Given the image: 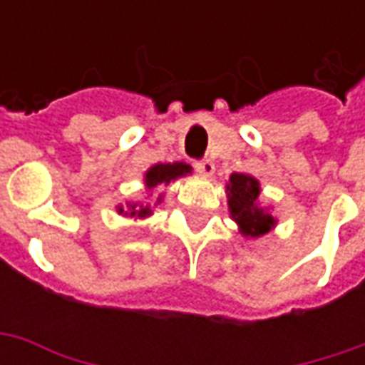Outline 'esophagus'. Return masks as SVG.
I'll return each instance as SVG.
<instances>
[{
	"instance_id": "obj_1",
	"label": "esophagus",
	"mask_w": 365,
	"mask_h": 365,
	"mask_svg": "<svg viewBox=\"0 0 365 365\" xmlns=\"http://www.w3.org/2000/svg\"><path fill=\"white\" fill-rule=\"evenodd\" d=\"M193 166H195V170H197L201 175H211L215 172V164L211 160H195Z\"/></svg>"
}]
</instances>
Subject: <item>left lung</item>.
<instances>
[{
  "label": "left lung",
  "instance_id": "left-lung-1",
  "mask_svg": "<svg viewBox=\"0 0 365 365\" xmlns=\"http://www.w3.org/2000/svg\"><path fill=\"white\" fill-rule=\"evenodd\" d=\"M227 190H229L230 215L240 225L246 237H260L274 227V217L264 213V209L258 207L260 183L252 175L232 174Z\"/></svg>",
  "mask_w": 365,
  "mask_h": 365
}]
</instances>
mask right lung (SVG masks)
Here are the masks:
<instances>
[{
    "mask_svg": "<svg viewBox=\"0 0 365 365\" xmlns=\"http://www.w3.org/2000/svg\"><path fill=\"white\" fill-rule=\"evenodd\" d=\"M191 168L187 164H183V162H175V164H156V166H152L148 172H146V178H144V182H146V187H156L160 183H170L175 178H180V175L190 174ZM160 201V199H158ZM119 213H123V209H119ZM150 207H138V211H135V207H133V211L130 215H138V217H146V215H150Z\"/></svg>",
    "mask_w": 365,
    "mask_h": 365,
    "instance_id": "obj_1",
    "label": "right lung"
}]
</instances>
